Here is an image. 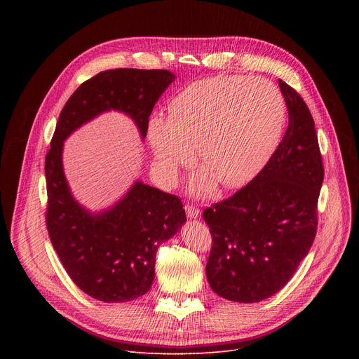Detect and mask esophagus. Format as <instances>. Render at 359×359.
Here are the masks:
<instances>
[{
  "instance_id": "1",
  "label": "esophagus",
  "mask_w": 359,
  "mask_h": 359,
  "mask_svg": "<svg viewBox=\"0 0 359 359\" xmlns=\"http://www.w3.org/2000/svg\"><path fill=\"white\" fill-rule=\"evenodd\" d=\"M184 210H186V215L189 217L191 219H195V218H198L201 215V211L198 208H195L194 205H186Z\"/></svg>"
}]
</instances>
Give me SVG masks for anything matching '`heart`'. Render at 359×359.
<instances>
[{"label":"heart","instance_id":"b5f03b06","mask_svg":"<svg viewBox=\"0 0 359 359\" xmlns=\"http://www.w3.org/2000/svg\"><path fill=\"white\" fill-rule=\"evenodd\" d=\"M285 122V102L263 79L214 77L194 83L170 104V119L148 121V142L160 177L172 183L194 149L203 170L191 192L206 196L214 179L225 187L249 180L275 149Z\"/></svg>","mask_w":359,"mask_h":359}]
</instances>
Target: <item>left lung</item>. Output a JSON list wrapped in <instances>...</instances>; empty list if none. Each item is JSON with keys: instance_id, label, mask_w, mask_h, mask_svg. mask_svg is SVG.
<instances>
[{"instance_id": "8db88e82", "label": "left lung", "mask_w": 359, "mask_h": 359, "mask_svg": "<svg viewBox=\"0 0 359 359\" xmlns=\"http://www.w3.org/2000/svg\"><path fill=\"white\" fill-rule=\"evenodd\" d=\"M288 128L268 164L231 198L203 211L212 236L210 287L236 303H259L287 285L314 241L323 163L311 113L279 80Z\"/></svg>"}]
</instances>
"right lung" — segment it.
<instances>
[{
    "label": "right lung",
    "mask_w": 359,
    "mask_h": 359,
    "mask_svg": "<svg viewBox=\"0 0 359 359\" xmlns=\"http://www.w3.org/2000/svg\"><path fill=\"white\" fill-rule=\"evenodd\" d=\"M175 80L167 69L99 72L74 91L55 128L45 161L48 233L74 284L103 303H126L149 291L160 244L180 231L186 215L177 196L141 180L107 208L87 210L65 177L64 141L107 111L134 121L144 141L151 111Z\"/></svg>",
    "instance_id": "obj_1"
}]
</instances>
